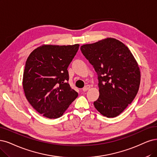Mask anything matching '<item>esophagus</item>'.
<instances>
[{
	"mask_svg": "<svg viewBox=\"0 0 157 157\" xmlns=\"http://www.w3.org/2000/svg\"><path fill=\"white\" fill-rule=\"evenodd\" d=\"M90 88V86L89 85H86V86H85V87L83 89V91H84V92H86V90H89Z\"/></svg>",
	"mask_w": 157,
	"mask_h": 157,
	"instance_id": "obj_1",
	"label": "esophagus"
}]
</instances>
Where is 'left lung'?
Returning a JSON list of instances; mask_svg holds the SVG:
<instances>
[{"label":"left lung","mask_w":157,"mask_h":157,"mask_svg":"<svg viewBox=\"0 0 157 157\" xmlns=\"http://www.w3.org/2000/svg\"><path fill=\"white\" fill-rule=\"evenodd\" d=\"M98 75V99L94 105L104 117H118L135 99L140 87V71L130 50L112 37L80 48Z\"/></svg>","instance_id":"8db88e82"}]
</instances>
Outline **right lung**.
Returning <instances> with one entry per match:
<instances>
[{"instance_id":"right-lung-1","label":"right lung","mask_w":157,"mask_h":157,"mask_svg":"<svg viewBox=\"0 0 157 157\" xmlns=\"http://www.w3.org/2000/svg\"><path fill=\"white\" fill-rule=\"evenodd\" d=\"M79 46L43 44L27 58L22 78L25 96L33 108L46 118L61 117L78 96L67 82V68Z\"/></svg>"}]
</instances>
